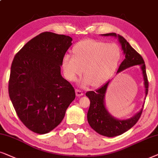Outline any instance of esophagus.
<instances>
[{"label":"esophagus","instance_id":"1","mask_svg":"<svg viewBox=\"0 0 158 158\" xmlns=\"http://www.w3.org/2000/svg\"><path fill=\"white\" fill-rule=\"evenodd\" d=\"M84 94L83 92L81 91V90H79V89H76V95L77 97H80V96H82Z\"/></svg>","mask_w":158,"mask_h":158}]
</instances>
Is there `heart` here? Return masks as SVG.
I'll list each match as a JSON object with an SVG mask.
<instances>
[{
  "instance_id": "obj_1",
  "label": "heart",
  "mask_w": 158,
  "mask_h": 158,
  "mask_svg": "<svg viewBox=\"0 0 158 158\" xmlns=\"http://www.w3.org/2000/svg\"><path fill=\"white\" fill-rule=\"evenodd\" d=\"M73 56L65 55L62 66L65 77L75 81L83 72L81 81L83 87L92 84L99 86L108 81L117 69L121 58L120 46L115 43L87 40L78 43L73 48Z\"/></svg>"
}]
</instances>
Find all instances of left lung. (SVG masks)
<instances>
[{
	"label": "left lung",
	"instance_id": "8db88e82",
	"mask_svg": "<svg viewBox=\"0 0 158 158\" xmlns=\"http://www.w3.org/2000/svg\"><path fill=\"white\" fill-rule=\"evenodd\" d=\"M101 35L105 37L111 36L116 37L121 44L123 54L125 55V58L119 66L117 73L129 67L139 65L144 79L145 100L148 93L149 85L146 73V67L142 56L121 35H116L115 33L103 34ZM110 81V80H109L108 82L94 92H87L86 93V96L88 97L90 100V106L87 113V121L89 126L99 134L108 137H113L123 134L136 124L142 115L144 102L142 109L130 118L118 119L113 116L107 110L105 102V97Z\"/></svg>",
	"mask_w": 158,
	"mask_h": 158
}]
</instances>
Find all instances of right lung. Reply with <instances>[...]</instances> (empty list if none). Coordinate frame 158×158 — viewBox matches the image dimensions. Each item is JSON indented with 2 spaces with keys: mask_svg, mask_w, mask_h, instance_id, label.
I'll list each match as a JSON object with an SVG mask.
<instances>
[{
  "mask_svg": "<svg viewBox=\"0 0 158 158\" xmlns=\"http://www.w3.org/2000/svg\"><path fill=\"white\" fill-rule=\"evenodd\" d=\"M71 41L45 31L25 44L12 62L10 99L19 119L35 133H48L59 125L75 99L74 89L60 73Z\"/></svg>",
  "mask_w": 158,
  "mask_h": 158,
  "instance_id": "right-lung-1",
  "label": "right lung"
}]
</instances>
